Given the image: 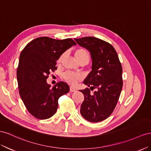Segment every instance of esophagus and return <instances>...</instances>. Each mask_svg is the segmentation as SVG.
Returning <instances> with one entry per match:
<instances>
[{
    "instance_id": "esophagus-1",
    "label": "esophagus",
    "mask_w": 151,
    "mask_h": 151,
    "mask_svg": "<svg viewBox=\"0 0 151 151\" xmlns=\"http://www.w3.org/2000/svg\"><path fill=\"white\" fill-rule=\"evenodd\" d=\"M70 91L71 92H75L76 91V90L74 88L72 87H70Z\"/></svg>"
}]
</instances>
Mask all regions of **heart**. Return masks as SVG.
<instances>
[{
  "label": "heart",
  "instance_id": "b5f03b06",
  "mask_svg": "<svg viewBox=\"0 0 151 151\" xmlns=\"http://www.w3.org/2000/svg\"><path fill=\"white\" fill-rule=\"evenodd\" d=\"M64 56H65V54H63L60 55L57 61V63L58 64H60L62 63ZM74 57L76 61L78 63H83L86 64L89 62L90 54L85 49L79 48L74 51ZM63 78L67 83L71 85H75L81 79V77L79 74L71 71H67L63 73Z\"/></svg>",
  "mask_w": 151,
  "mask_h": 151
}]
</instances>
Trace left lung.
Listing matches in <instances>:
<instances>
[{"instance_id": "obj_1", "label": "left lung", "mask_w": 151, "mask_h": 151, "mask_svg": "<svg viewBox=\"0 0 151 151\" xmlns=\"http://www.w3.org/2000/svg\"><path fill=\"white\" fill-rule=\"evenodd\" d=\"M77 44L89 51L92 71L83 81L88 88L80 91L84 95L80 113L88 122H99L113 113L123 87L122 67L117 52L108 42L93 37L75 38Z\"/></svg>"}]
</instances>
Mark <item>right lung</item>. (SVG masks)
I'll return each mask as SVG.
<instances>
[{
    "instance_id": "right-lung-1",
    "label": "right lung",
    "mask_w": 151,
    "mask_h": 151,
    "mask_svg": "<svg viewBox=\"0 0 151 151\" xmlns=\"http://www.w3.org/2000/svg\"><path fill=\"white\" fill-rule=\"evenodd\" d=\"M76 45L71 38L55 40L42 37L28 43L21 52L17 70L19 92L27 110L36 118L52 116L57 111L59 98L70 90L63 81L50 88L47 79L51 71L56 70L60 55Z\"/></svg>"
}]
</instances>
